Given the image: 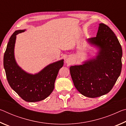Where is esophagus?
Returning <instances> with one entry per match:
<instances>
[{
	"mask_svg": "<svg viewBox=\"0 0 126 126\" xmlns=\"http://www.w3.org/2000/svg\"><path fill=\"white\" fill-rule=\"evenodd\" d=\"M65 62H66V63H70V59H68V58H67V59H66V60H65Z\"/></svg>",
	"mask_w": 126,
	"mask_h": 126,
	"instance_id": "1",
	"label": "esophagus"
}]
</instances>
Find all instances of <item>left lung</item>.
<instances>
[{
  "instance_id": "8db88e82",
  "label": "left lung",
  "mask_w": 126,
  "mask_h": 126,
  "mask_svg": "<svg viewBox=\"0 0 126 126\" xmlns=\"http://www.w3.org/2000/svg\"><path fill=\"white\" fill-rule=\"evenodd\" d=\"M99 48L95 58L82 65L71 66V77L76 89L82 95L96 98L112 89L122 70V49L113 32L100 23L96 37L87 40Z\"/></svg>"
}]
</instances>
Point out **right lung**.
I'll list each match as a JSON object with an SVG mask.
<instances>
[{
  "label": "right lung",
  "mask_w": 126,
  "mask_h": 126,
  "mask_svg": "<svg viewBox=\"0 0 126 126\" xmlns=\"http://www.w3.org/2000/svg\"><path fill=\"white\" fill-rule=\"evenodd\" d=\"M24 31H15L10 37L4 55V67L8 82L17 94L25 101L38 102L46 99L52 93L64 60L50 64L37 74L25 72L18 65L14 57L16 35Z\"/></svg>",
  "instance_id": "obj_1"
}]
</instances>
